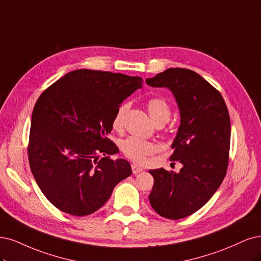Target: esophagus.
Here are the masks:
<instances>
[{
    "label": "esophagus",
    "instance_id": "1",
    "mask_svg": "<svg viewBox=\"0 0 261 261\" xmlns=\"http://www.w3.org/2000/svg\"><path fill=\"white\" fill-rule=\"evenodd\" d=\"M131 169H132V172L134 173V174H138V173H140L143 169L141 167H139V166H137V165H131Z\"/></svg>",
    "mask_w": 261,
    "mask_h": 261
}]
</instances>
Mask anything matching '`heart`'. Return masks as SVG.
<instances>
[{"mask_svg": "<svg viewBox=\"0 0 261 261\" xmlns=\"http://www.w3.org/2000/svg\"><path fill=\"white\" fill-rule=\"evenodd\" d=\"M128 103H122L117 108L112 121V125L115 130L121 129L123 118L128 112ZM146 108L150 118L154 120L155 123L159 121L166 122L169 119L171 114L170 105L164 97H150L146 102ZM121 150L124 156L130 158L131 161L142 164L146 161L148 156L157 153L159 146L154 142L131 137L121 142Z\"/></svg>", "mask_w": 261, "mask_h": 261, "instance_id": "1", "label": "heart"}]
</instances>
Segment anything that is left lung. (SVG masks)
<instances>
[{
  "label": "left lung",
  "mask_w": 261,
  "mask_h": 261,
  "mask_svg": "<svg viewBox=\"0 0 261 261\" xmlns=\"http://www.w3.org/2000/svg\"><path fill=\"white\" fill-rule=\"evenodd\" d=\"M150 87L168 88L178 103L181 123L170 161H179V173L149 170L154 186L148 196L155 212L178 220L196 213L222 183L229 165L231 124L220 92L197 72L169 68L146 79Z\"/></svg>",
  "instance_id": "left-lung-1"
}]
</instances>
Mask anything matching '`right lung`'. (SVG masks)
Instances as JSON below:
<instances>
[{
	"instance_id": "1",
	"label": "right lung",
	"mask_w": 261,
	"mask_h": 261,
	"mask_svg": "<svg viewBox=\"0 0 261 261\" xmlns=\"http://www.w3.org/2000/svg\"><path fill=\"white\" fill-rule=\"evenodd\" d=\"M143 79L123 73L78 69L42 92L31 117L28 159L44 196L62 212L88 216L132 173L107 138L122 100Z\"/></svg>"
}]
</instances>
